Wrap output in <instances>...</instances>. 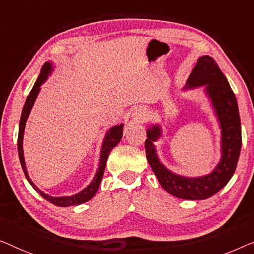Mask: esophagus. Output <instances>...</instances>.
<instances>
[{
	"instance_id": "34e87169",
	"label": "esophagus",
	"mask_w": 254,
	"mask_h": 254,
	"mask_svg": "<svg viewBox=\"0 0 254 254\" xmlns=\"http://www.w3.org/2000/svg\"><path fill=\"white\" fill-rule=\"evenodd\" d=\"M133 118L137 123H141V121H144L145 118H147V112L143 109H135L133 112Z\"/></svg>"
}]
</instances>
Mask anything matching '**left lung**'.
Instances as JSON below:
<instances>
[{"label": "left lung", "instance_id": "8db88e82", "mask_svg": "<svg viewBox=\"0 0 254 254\" xmlns=\"http://www.w3.org/2000/svg\"><path fill=\"white\" fill-rule=\"evenodd\" d=\"M203 86L221 128V159L210 173L200 177L177 175L159 161L155 142L162 137L159 124L147 129L145 155L159 184L173 196L185 200H204L213 196L234 176L242 148V127L238 104L227 77L213 58L203 55L187 78L185 90Z\"/></svg>", "mask_w": 254, "mask_h": 254}]
</instances>
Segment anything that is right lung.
I'll return each mask as SVG.
<instances>
[{"label":"right lung","instance_id":"add662e5","mask_svg":"<svg viewBox=\"0 0 254 254\" xmlns=\"http://www.w3.org/2000/svg\"><path fill=\"white\" fill-rule=\"evenodd\" d=\"M53 70H54V67H53V64H52V62H46V64L43 65L40 74H39V76H38V78H37L36 83H34L32 90L30 91V95L27 96L25 104H24V107L22 111V117H20V121H19L18 144H17V147H18L19 161H20V164H22L24 175H25L27 182L30 183V185L32 186L33 189L44 197V199H46L47 201H50L51 203H53L58 207L78 206V204H82V203L86 202V201L91 200L92 197L95 196L97 190H98L100 182H102V178L104 175V170H105V166H106L107 157H109L110 152L112 151V149L116 147L118 143H119L121 137H123L124 124H120V125H117V126L111 127L110 129L106 131L105 137H104V141L102 144V149H100V158H99L98 169H97L92 182L90 183L84 190H82L81 192L72 194V195H68V196H52V195H50V194L45 193L41 190L38 189V187L34 185V183L32 182V180H31V178L29 177V173H27L25 158H24V150H23L24 130H25L27 118H29L31 110H32V107L34 105V102H36L37 97L40 92V86L43 85L45 82H46L48 76L52 74V71Z\"/></svg>","mask_w":254,"mask_h":254}]
</instances>
